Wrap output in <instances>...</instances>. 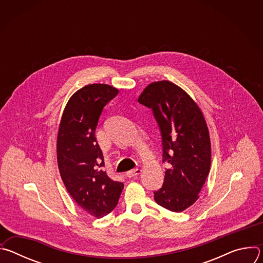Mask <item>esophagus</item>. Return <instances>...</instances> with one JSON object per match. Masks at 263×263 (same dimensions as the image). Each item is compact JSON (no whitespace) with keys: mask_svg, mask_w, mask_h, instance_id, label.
Here are the masks:
<instances>
[{"mask_svg":"<svg viewBox=\"0 0 263 263\" xmlns=\"http://www.w3.org/2000/svg\"><path fill=\"white\" fill-rule=\"evenodd\" d=\"M140 172H141L140 168H134V170H131V171L127 172V173H126V176L129 177V178H132V177H135V176L139 175Z\"/></svg>","mask_w":263,"mask_h":263,"instance_id":"esophagus-1","label":"esophagus"}]
</instances>
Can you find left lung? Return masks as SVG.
<instances>
[{"instance_id":"left-lung-1","label":"left lung","mask_w":263,"mask_h":263,"mask_svg":"<svg viewBox=\"0 0 263 263\" xmlns=\"http://www.w3.org/2000/svg\"><path fill=\"white\" fill-rule=\"evenodd\" d=\"M138 103L152 109L162 139V162L167 164L155 202L174 212L192 206L207 179L211 145L202 111L182 88L170 81L147 85Z\"/></svg>"}]
</instances>
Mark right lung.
I'll use <instances>...</instances> for the list:
<instances>
[{
    "label": "right lung",
    "instance_id": "obj_1",
    "mask_svg": "<svg viewBox=\"0 0 263 263\" xmlns=\"http://www.w3.org/2000/svg\"><path fill=\"white\" fill-rule=\"evenodd\" d=\"M119 90L107 84H89L74 92L63 111L57 137V161L70 197L98 218L117 206L124 184L104 171V157L96 138L103 108Z\"/></svg>",
    "mask_w": 263,
    "mask_h": 263
}]
</instances>
